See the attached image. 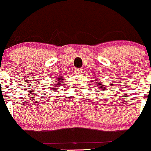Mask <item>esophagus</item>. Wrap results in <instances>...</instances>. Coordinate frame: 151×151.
I'll list each match as a JSON object with an SVG mask.
<instances>
[{"label": "esophagus", "mask_w": 151, "mask_h": 151, "mask_svg": "<svg viewBox=\"0 0 151 151\" xmlns=\"http://www.w3.org/2000/svg\"><path fill=\"white\" fill-rule=\"evenodd\" d=\"M76 73L78 74H81L83 73V70L81 68H77V69H76Z\"/></svg>", "instance_id": "34e87169"}]
</instances>
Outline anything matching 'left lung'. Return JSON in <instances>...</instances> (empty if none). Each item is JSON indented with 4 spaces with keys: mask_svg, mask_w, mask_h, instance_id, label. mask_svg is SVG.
<instances>
[{
    "mask_svg": "<svg viewBox=\"0 0 151 151\" xmlns=\"http://www.w3.org/2000/svg\"><path fill=\"white\" fill-rule=\"evenodd\" d=\"M100 80H99V79H97V80H96V81L97 82V83H96V84L97 85H98L99 87H100V89H101V91H102V90H106V88H107V87L106 86V88H104V85H103L102 84H101V81H100Z\"/></svg>",
    "mask_w": 151,
    "mask_h": 151,
    "instance_id": "8db88e82",
    "label": "left lung"
}]
</instances>
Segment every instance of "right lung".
Returning a JSON list of instances; mask_svg holds the SVG:
<instances>
[{
  "label": "right lung",
  "instance_id": "right-lung-1",
  "mask_svg": "<svg viewBox=\"0 0 151 151\" xmlns=\"http://www.w3.org/2000/svg\"><path fill=\"white\" fill-rule=\"evenodd\" d=\"M63 77H64V76H63V77H62V76H60V77H58V78H57V80H56L57 81H55L53 83V88H52V89L56 90V89H58V88H60V85H61V83H62L61 81L63 80Z\"/></svg>",
  "mask_w": 151,
  "mask_h": 151
}]
</instances>
